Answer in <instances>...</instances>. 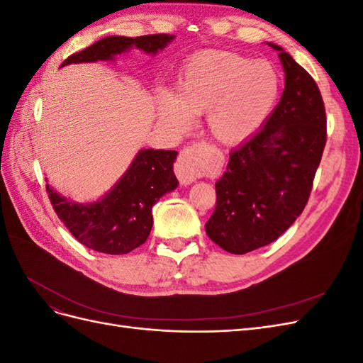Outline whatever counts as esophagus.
Segmentation results:
<instances>
[{
    "mask_svg": "<svg viewBox=\"0 0 363 363\" xmlns=\"http://www.w3.org/2000/svg\"><path fill=\"white\" fill-rule=\"evenodd\" d=\"M203 171V156L199 147H189L180 152L175 163V175L182 184H192Z\"/></svg>",
    "mask_w": 363,
    "mask_h": 363,
    "instance_id": "34e87169",
    "label": "esophagus"
}]
</instances>
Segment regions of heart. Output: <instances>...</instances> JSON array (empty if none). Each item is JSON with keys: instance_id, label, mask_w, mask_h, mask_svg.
<instances>
[{"instance_id": "b5f03b06", "label": "heart", "mask_w": 363, "mask_h": 363, "mask_svg": "<svg viewBox=\"0 0 363 363\" xmlns=\"http://www.w3.org/2000/svg\"><path fill=\"white\" fill-rule=\"evenodd\" d=\"M279 92V77L269 63L206 50L183 65L175 94H156V108L160 123L177 133L192 125L194 115L204 113L208 133L224 145H236L267 123Z\"/></svg>"}]
</instances>
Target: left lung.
<instances>
[{
  "label": "left lung",
  "instance_id": "8db88e82",
  "mask_svg": "<svg viewBox=\"0 0 363 363\" xmlns=\"http://www.w3.org/2000/svg\"><path fill=\"white\" fill-rule=\"evenodd\" d=\"M284 89L267 123L232 150L216 182V207L206 233L232 255L279 239L301 215L325 147V108L304 68L276 43Z\"/></svg>",
  "mask_w": 363,
  "mask_h": 363
}]
</instances>
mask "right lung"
I'll return each mask as SVG.
<instances>
[{
	"label": "right lung",
	"instance_id": "obj_1",
	"mask_svg": "<svg viewBox=\"0 0 363 363\" xmlns=\"http://www.w3.org/2000/svg\"><path fill=\"white\" fill-rule=\"evenodd\" d=\"M174 38L107 36L72 54L60 68L71 63L115 60L133 48L156 56ZM177 155L171 150H139L127 171L96 201L77 203L54 191L48 183L47 192L60 221L80 244L106 255H127L147 240L152 227V206L179 186L174 174Z\"/></svg>",
	"mask_w": 363,
	"mask_h": 363
}]
</instances>
